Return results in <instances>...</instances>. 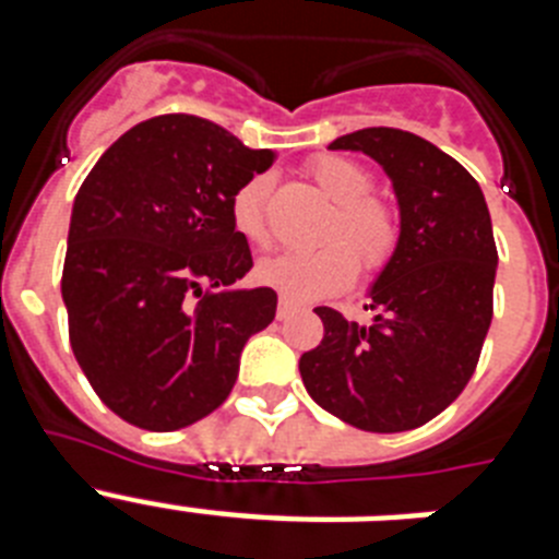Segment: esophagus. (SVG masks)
Masks as SVG:
<instances>
[{
    "label": "esophagus",
    "instance_id": "34e87169",
    "mask_svg": "<svg viewBox=\"0 0 559 559\" xmlns=\"http://www.w3.org/2000/svg\"><path fill=\"white\" fill-rule=\"evenodd\" d=\"M296 310V305L290 302V299H285V296H280V308H276V319H288L290 313Z\"/></svg>",
    "mask_w": 559,
    "mask_h": 559
}]
</instances>
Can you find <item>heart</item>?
Returning <instances> with one entry per match:
<instances>
[{
	"label": "heart",
	"mask_w": 559,
	"mask_h": 559,
	"mask_svg": "<svg viewBox=\"0 0 559 559\" xmlns=\"http://www.w3.org/2000/svg\"><path fill=\"white\" fill-rule=\"evenodd\" d=\"M310 176L335 204L322 240L313 251H285L257 265V280L290 302H316L341 294L355 283L358 269L367 276L383 271L397 249V215L386 201L369 195L372 176L347 156H316ZM269 176H254L231 199V224L251 246H269Z\"/></svg>",
	"instance_id": "heart-1"
}]
</instances>
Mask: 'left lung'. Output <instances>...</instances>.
<instances>
[{"label": "left lung", "mask_w": 559, "mask_h": 559, "mask_svg": "<svg viewBox=\"0 0 559 559\" xmlns=\"http://www.w3.org/2000/svg\"><path fill=\"white\" fill-rule=\"evenodd\" d=\"M330 147L383 165L400 240L369 290L372 322L316 308L324 338L299 358V372L310 397L349 426L412 431L445 412L476 372L498 265L490 210L471 173L417 133L364 128Z\"/></svg>", "instance_id": "1"}]
</instances>
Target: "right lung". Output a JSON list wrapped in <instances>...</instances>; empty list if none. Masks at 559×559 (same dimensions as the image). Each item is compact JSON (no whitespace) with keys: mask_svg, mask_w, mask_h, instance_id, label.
Returning a JSON list of instances; mask_svg holds the SVG:
<instances>
[{"mask_svg":"<svg viewBox=\"0 0 559 559\" xmlns=\"http://www.w3.org/2000/svg\"><path fill=\"white\" fill-rule=\"evenodd\" d=\"M274 159L204 117L162 114L122 133L78 190L69 344L131 426L179 431L215 412L243 344L274 322V290L235 288L254 263L231 224L235 192Z\"/></svg>","mask_w":559,"mask_h":559,"instance_id":"1","label":"right lung"}]
</instances>
